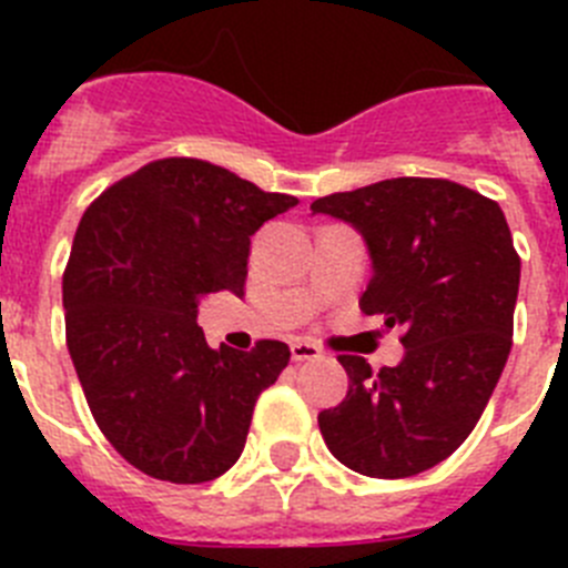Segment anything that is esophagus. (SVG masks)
<instances>
[{
    "label": "esophagus",
    "instance_id": "esophagus-1",
    "mask_svg": "<svg viewBox=\"0 0 568 568\" xmlns=\"http://www.w3.org/2000/svg\"><path fill=\"white\" fill-rule=\"evenodd\" d=\"M290 353H293V361H313L318 358L321 349L315 344H310V341H293V344H290Z\"/></svg>",
    "mask_w": 568,
    "mask_h": 568
}]
</instances>
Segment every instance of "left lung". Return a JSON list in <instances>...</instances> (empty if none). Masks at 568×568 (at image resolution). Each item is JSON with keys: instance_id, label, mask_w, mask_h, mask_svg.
I'll use <instances>...</instances> for the list:
<instances>
[{"instance_id": "8db88e82", "label": "left lung", "mask_w": 568, "mask_h": 568, "mask_svg": "<svg viewBox=\"0 0 568 568\" xmlns=\"http://www.w3.org/2000/svg\"><path fill=\"white\" fill-rule=\"evenodd\" d=\"M361 233L366 315L404 327V358L341 355L346 398L318 415L329 453L366 478L433 469L475 429L511 349L520 258L504 210L446 179H386L310 204Z\"/></svg>"}]
</instances>
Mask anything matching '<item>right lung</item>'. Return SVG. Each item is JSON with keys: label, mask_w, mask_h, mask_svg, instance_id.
I'll list each match as a JSON object with an SVG mask.
<instances>
[{"label": "right lung", "mask_w": 568, "mask_h": 568, "mask_svg": "<svg viewBox=\"0 0 568 568\" xmlns=\"http://www.w3.org/2000/svg\"><path fill=\"white\" fill-rule=\"evenodd\" d=\"M295 204L210 162L162 159L82 215L62 278L70 358L104 438L150 478L204 484L244 453L290 346L210 349L195 318L210 293L244 295L250 235Z\"/></svg>", "instance_id": "obj_1"}]
</instances>
